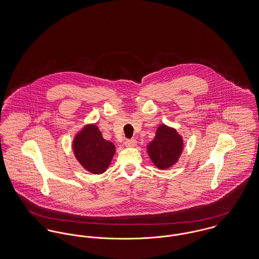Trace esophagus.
Listing matches in <instances>:
<instances>
[{
	"label": "esophagus",
	"instance_id": "esophagus-1",
	"mask_svg": "<svg viewBox=\"0 0 259 259\" xmlns=\"http://www.w3.org/2000/svg\"><path fill=\"white\" fill-rule=\"evenodd\" d=\"M137 145V141L136 139H128L125 141V146L128 147V148H132V147H135Z\"/></svg>",
	"mask_w": 259,
	"mask_h": 259
}]
</instances>
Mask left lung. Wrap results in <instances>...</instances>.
<instances>
[{
  "instance_id": "obj_1",
  "label": "left lung",
  "mask_w": 259,
  "mask_h": 259,
  "mask_svg": "<svg viewBox=\"0 0 259 259\" xmlns=\"http://www.w3.org/2000/svg\"><path fill=\"white\" fill-rule=\"evenodd\" d=\"M182 148V139L178 132L165 125H160L156 137L148 146V153L157 167L165 169L178 161Z\"/></svg>"
}]
</instances>
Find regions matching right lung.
I'll return each instance as SVG.
<instances>
[{"instance_id":"obj_1","label":"right lung","mask_w":259,"mask_h":259,"mask_svg":"<svg viewBox=\"0 0 259 259\" xmlns=\"http://www.w3.org/2000/svg\"><path fill=\"white\" fill-rule=\"evenodd\" d=\"M73 150L80 164L95 175L103 174L115 154L113 143L103 139L96 125H88L80 131L75 137Z\"/></svg>"}]
</instances>
